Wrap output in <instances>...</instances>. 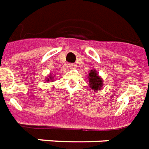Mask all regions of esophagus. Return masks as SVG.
Returning <instances> with one entry per match:
<instances>
[{"label":"esophagus","instance_id":"1","mask_svg":"<svg viewBox=\"0 0 149 149\" xmlns=\"http://www.w3.org/2000/svg\"><path fill=\"white\" fill-rule=\"evenodd\" d=\"M69 67L71 68V69H76L77 68V65L76 64H69Z\"/></svg>","mask_w":149,"mask_h":149}]
</instances>
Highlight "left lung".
I'll use <instances>...</instances> for the list:
<instances>
[{
    "instance_id": "obj_1",
    "label": "left lung",
    "mask_w": 149,
    "mask_h": 149,
    "mask_svg": "<svg viewBox=\"0 0 149 149\" xmlns=\"http://www.w3.org/2000/svg\"><path fill=\"white\" fill-rule=\"evenodd\" d=\"M88 78L89 82L88 85L92 89L93 92L95 91H100L102 89V88L103 87V80L95 69L90 70Z\"/></svg>"
}]
</instances>
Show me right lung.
Masks as SVG:
<instances>
[{"label": "right lung", "mask_w": 149, "mask_h": 149, "mask_svg": "<svg viewBox=\"0 0 149 149\" xmlns=\"http://www.w3.org/2000/svg\"><path fill=\"white\" fill-rule=\"evenodd\" d=\"M54 75H52L51 73L48 76V77H46V79H45V80L46 81H47V82H53L54 81Z\"/></svg>", "instance_id": "right-lung-1"}]
</instances>
